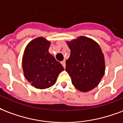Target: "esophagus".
<instances>
[{
	"label": "esophagus",
	"instance_id": "obj_1",
	"mask_svg": "<svg viewBox=\"0 0 123 123\" xmlns=\"http://www.w3.org/2000/svg\"><path fill=\"white\" fill-rule=\"evenodd\" d=\"M61 64L63 66V67H64V68H65V67H66V62H65V60H64V61H62L61 62Z\"/></svg>",
	"mask_w": 123,
	"mask_h": 123
}]
</instances>
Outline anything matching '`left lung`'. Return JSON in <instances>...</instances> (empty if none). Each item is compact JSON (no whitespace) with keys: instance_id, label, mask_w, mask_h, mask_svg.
Masks as SVG:
<instances>
[{"instance_id":"obj_1","label":"left lung","mask_w":123,"mask_h":123,"mask_svg":"<svg viewBox=\"0 0 123 123\" xmlns=\"http://www.w3.org/2000/svg\"><path fill=\"white\" fill-rule=\"evenodd\" d=\"M67 44L71 53L66 61V71L72 84L80 91H91L99 84L105 72L104 56L100 45L85 36L67 42Z\"/></svg>"}]
</instances>
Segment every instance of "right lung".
<instances>
[{
  "label": "right lung",
  "instance_id": "1",
  "mask_svg": "<svg viewBox=\"0 0 123 123\" xmlns=\"http://www.w3.org/2000/svg\"><path fill=\"white\" fill-rule=\"evenodd\" d=\"M50 44L49 41L38 37L30 42L24 51L22 66L25 77L37 89L53 86L59 74L64 70L48 51Z\"/></svg>",
  "mask_w": 123,
  "mask_h": 123
}]
</instances>
